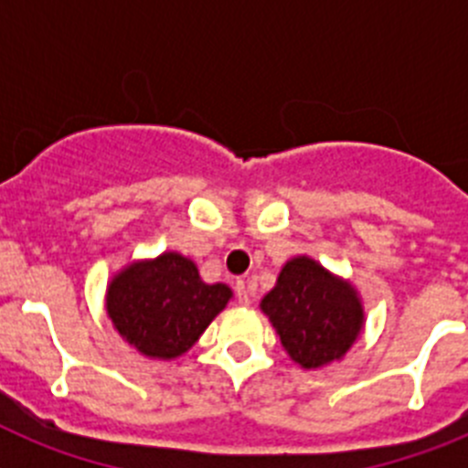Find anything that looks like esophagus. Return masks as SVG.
Masks as SVG:
<instances>
[{
  "mask_svg": "<svg viewBox=\"0 0 468 468\" xmlns=\"http://www.w3.org/2000/svg\"><path fill=\"white\" fill-rule=\"evenodd\" d=\"M234 291H237V300L241 304H250V288H248V281L246 279H239L234 283Z\"/></svg>",
  "mask_w": 468,
  "mask_h": 468,
  "instance_id": "34e87169",
  "label": "esophagus"
}]
</instances>
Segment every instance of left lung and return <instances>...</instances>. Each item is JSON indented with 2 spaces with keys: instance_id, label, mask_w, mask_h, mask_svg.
Here are the masks:
<instances>
[{
  "instance_id": "obj_1",
  "label": "left lung",
  "mask_w": 468,
  "mask_h": 468,
  "mask_svg": "<svg viewBox=\"0 0 468 468\" xmlns=\"http://www.w3.org/2000/svg\"><path fill=\"white\" fill-rule=\"evenodd\" d=\"M260 307L302 367L328 366L345 356L363 325L356 291L309 258L285 262L276 288Z\"/></svg>"
}]
</instances>
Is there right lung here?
I'll list each match as a JSON object with an SVG mask.
<instances>
[{"label":"right lung","mask_w":468,"mask_h":468,"mask_svg":"<svg viewBox=\"0 0 468 468\" xmlns=\"http://www.w3.org/2000/svg\"><path fill=\"white\" fill-rule=\"evenodd\" d=\"M225 283H204L192 260L164 253L131 264L107 288V314L144 356L176 358L229 302Z\"/></svg>","instance_id":"1"}]
</instances>
